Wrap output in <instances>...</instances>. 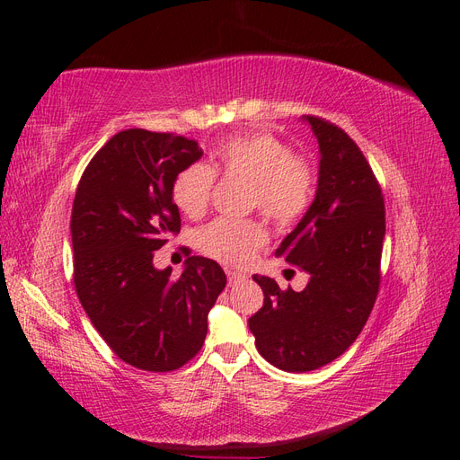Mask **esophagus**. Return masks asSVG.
Returning <instances> with one entry per match:
<instances>
[{
  "mask_svg": "<svg viewBox=\"0 0 460 460\" xmlns=\"http://www.w3.org/2000/svg\"><path fill=\"white\" fill-rule=\"evenodd\" d=\"M226 276H228V284L230 286H235L245 280V274L243 272H238V270H232V269H226Z\"/></svg>",
  "mask_w": 460,
  "mask_h": 460,
  "instance_id": "1",
  "label": "esophagus"
}]
</instances>
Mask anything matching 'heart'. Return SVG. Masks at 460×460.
<instances>
[{
  "mask_svg": "<svg viewBox=\"0 0 460 460\" xmlns=\"http://www.w3.org/2000/svg\"><path fill=\"white\" fill-rule=\"evenodd\" d=\"M218 178L247 180L245 205L259 208L276 226H291L307 213L314 193L311 161L294 153L270 132H243L222 140L211 163H191L172 178L171 198L188 218H201ZM269 240L259 218H217L199 235V249L211 259L242 267Z\"/></svg>",
  "mask_w": 460,
  "mask_h": 460,
  "instance_id": "heart-1",
  "label": "heart"
}]
</instances>
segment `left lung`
Wrapping results in <instances>:
<instances>
[{"label":"left lung","instance_id":"obj_1","mask_svg":"<svg viewBox=\"0 0 460 460\" xmlns=\"http://www.w3.org/2000/svg\"><path fill=\"white\" fill-rule=\"evenodd\" d=\"M307 120L320 146L316 198L274 255L311 280L294 291L255 274L264 301L249 318L259 353L286 372L316 370L345 353L365 328L382 282L385 207L378 178L338 124Z\"/></svg>","mask_w":460,"mask_h":460}]
</instances>
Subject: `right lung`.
I'll return each mask as SVG.
<instances>
[{
	"mask_svg": "<svg viewBox=\"0 0 460 460\" xmlns=\"http://www.w3.org/2000/svg\"><path fill=\"white\" fill-rule=\"evenodd\" d=\"M201 155L190 137L128 128L80 176L71 215L75 288L111 351L134 368L171 372L196 357L207 313L226 286L217 261L191 252L178 278L153 267L157 249L180 232L172 178Z\"/></svg>",
	"mask_w": 460,
	"mask_h": 460,
	"instance_id": "obj_1",
	"label": "right lung"
}]
</instances>
